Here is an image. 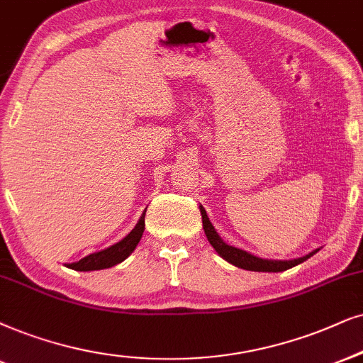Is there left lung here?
<instances>
[{
	"mask_svg": "<svg viewBox=\"0 0 363 363\" xmlns=\"http://www.w3.org/2000/svg\"><path fill=\"white\" fill-rule=\"evenodd\" d=\"M201 209V216H203V228L206 236H208V241L213 245V247L218 251V255L221 256L223 259H226L228 263L238 266V268L247 269V272H268V273H278V272H284V269H290L293 266L303 263L313 256L316 251H311L306 256H301V258L296 259H263L258 258V256L247 253V251H242L240 247L235 246H229L221 240V236L216 233V229L213 224H211L208 214H206V209L203 206H199Z\"/></svg>",
	"mask_w": 363,
	"mask_h": 363,
	"instance_id": "8db88e82",
	"label": "left lung"
}]
</instances>
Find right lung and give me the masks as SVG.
<instances>
[{
    "mask_svg": "<svg viewBox=\"0 0 363 363\" xmlns=\"http://www.w3.org/2000/svg\"><path fill=\"white\" fill-rule=\"evenodd\" d=\"M145 228V213H142L139 223L135 224V228L132 229L128 235L123 238L122 241L116 242L107 250L97 251V253H91L85 258H82L77 263H70L68 268L77 269V272H95V269H105L112 268L118 263H122L132 251L135 250V246L139 245L142 235H144Z\"/></svg>",
    "mask_w": 363,
    "mask_h": 363,
    "instance_id": "obj_1",
    "label": "right lung"
}]
</instances>
